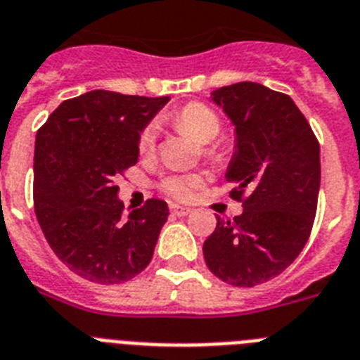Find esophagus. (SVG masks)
<instances>
[{
  "label": "esophagus",
  "instance_id": "34e87169",
  "mask_svg": "<svg viewBox=\"0 0 360 360\" xmlns=\"http://www.w3.org/2000/svg\"><path fill=\"white\" fill-rule=\"evenodd\" d=\"M170 212L174 215H177V217H184V215H188L190 212H192V208H188V206H183V205H176V202H172V205H170Z\"/></svg>",
  "mask_w": 360,
  "mask_h": 360
}]
</instances>
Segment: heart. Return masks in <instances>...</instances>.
<instances>
[{
    "label": "heart",
    "mask_w": 360,
    "mask_h": 360,
    "mask_svg": "<svg viewBox=\"0 0 360 360\" xmlns=\"http://www.w3.org/2000/svg\"><path fill=\"white\" fill-rule=\"evenodd\" d=\"M174 124L188 136H192L201 145L212 143L221 132V121H219L217 114L201 103H190L184 108H181L174 115ZM155 134H158L155 124H148L143 130L141 137H139V150L141 152H150L154 148ZM201 181L202 179L199 176H170L162 181V188L174 198L188 199L193 190L201 184Z\"/></svg>",
    "instance_id": "heart-1"
}]
</instances>
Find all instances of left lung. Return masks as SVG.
I'll return each mask as SVG.
<instances>
[{
    "label": "left lung",
    "instance_id": "left-lung-1",
    "mask_svg": "<svg viewBox=\"0 0 360 360\" xmlns=\"http://www.w3.org/2000/svg\"><path fill=\"white\" fill-rule=\"evenodd\" d=\"M232 121L236 141L226 168L233 221L217 215L202 254L212 274L232 286L266 283L295 261L310 237L321 186V148L293 99L243 81L210 94Z\"/></svg>",
    "mask_w": 360,
    "mask_h": 360
}]
</instances>
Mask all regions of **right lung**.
<instances>
[{
	"label": "right lung",
	"mask_w": 360,
	"mask_h": 360,
	"mask_svg": "<svg viewBox=\"0 0 360 360\" xmlns=\"http://www.w3.org/2000/svg\"><path fill=\"white\" fill-rule=\"evenodd\" d=\"M168 101L92 90L61 103L37 130V223L59 261L83 279L120 284L152 261L168 205L148 199L123 215L114 179L136 165L141 132Z\"/></svg>",
	"instance_id": "obj_1"
}]
</instances>
